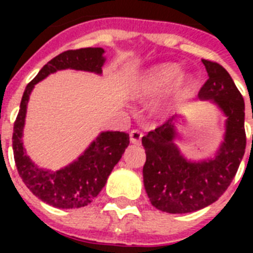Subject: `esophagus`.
<instances>
[{
	"label": "esophagus",
	"mask_w": 253,
	"mask_h": 253,
	"mask_svg": "<svg viewBox=\"0 0 253 253\" xmlns=\"http://www.w3.org/2000/svg\"><path fill=\"white\" fill-rule=\"evenodd\" d=\"M143 138V132L139 130H132L130 132V140L131 143H134V144H139V143L142 142Z\"/></svg>",
	"instance_id": "obj_1"
}]
</instances>
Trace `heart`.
Returning a JSON list of instances; mask_svg holds the SVG:
<instances>
[{"mask_svg": "<svg viewBox=\"0 0 253 253\" xmlns=\"http://www.w3.org/2000/svg\"><path fill=\"white\" fill-rule=\"evenodd\" d=\"M181 76L180 65L172 63L155 65L148 69L132 86L135 95L142 98H152L169 91L168 98L159 106V111L167 113L184 97L193 84L192 77Z\"/></svg>", "mask_w": 253, "mask_h": 253, "instance_id": "1", "label": "heart"}]
</instances>
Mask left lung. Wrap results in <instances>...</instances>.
<instances>
[{"label": "left lung", "instance_id": "8db88e82", "mask_svg": "<svg viewBox=\"0 0 253 253\" xmlns=\"http://www.w3.org/2000/svg\"><path fill=\"white\" fill-rule=\"evenodd\" d=\"M202 63L209 79L198 97L211 101L226 117L223 142L212 158L189 160L176 144V117L143 136L144 188L152 206L164 212L185 214L214 204L234 180L246 151L243 97L222 65Z\"/></svg>", "mask_w": 253, "mask_h": 253}]
</instances>
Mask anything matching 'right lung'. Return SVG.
Instances as JSON below:
<instances>
[{"label":"right lung","instance_id":"add662e5","mask_svg":"<svg viewBox=\"0 0 253 253\" xmlns=\"http://www.w3.org/2000/svg\"><path fill=\"white\" fill-rule=\"evenodd\" d=\"M103 48L69 49L57 55L39 71L27 84L22 95L21 107L14 122V160L22 181L33 194L57 209H79L89 205L102 190L117 163L130 143L128 134L103 131L73 163L59 170L39 168L26 154L23 147V127L30 94L39 81L61 69H76L102 73L105 64Z\"/></svg>","mask_w":253,"mask_h":253}]
</instances>
